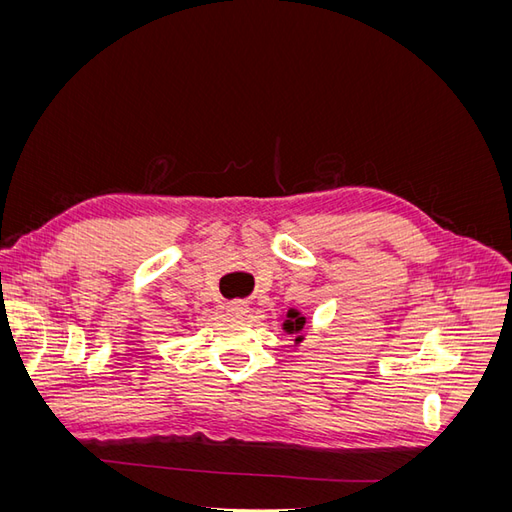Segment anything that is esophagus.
<instances>
[{"label":"esophagus","mask_w":512,"mask_h":512,"mask_svg":"<svg viewBox=\"0 0 512 512\" xmlns=\"http://www.w3.org/2000/svg\"><path fill=\"white\" fill-rule=\"evenodd\" d=\"M226 314L230 318H243L247 314V305L243 301H230L226 305Z\"/></svg>","instance_id":"34e87169"}]
</instances>
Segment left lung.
<instances>
[{"label": "left lung", "mask_w": 512, "mask_h": 512, "mask_svg": "<svg viewBox=\"0 0 512 512\" xmlns=\"http://www.w3.org/2000/svg\"><path fill=\"white\" fill-rule=\"evenodd\" d=\"M303 327H305V316H301V312H297V309H288L282 329H284V333L294 335V344H301L305 339L301 333Z\"/></svg>", "instance_id": "8db88e82"}]
</instances>
